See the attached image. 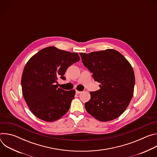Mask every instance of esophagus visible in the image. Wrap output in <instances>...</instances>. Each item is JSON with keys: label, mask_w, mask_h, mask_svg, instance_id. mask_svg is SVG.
<instances>
[{"label": "esophagus", "mask_w": 157, "mask_h": 157, "mask_svg": "<svg viewBox=\"0 0 157 157\" xmlns=\"http://www.w3.org/2000/svg\"><path fill=\"white\" fill-rule=\"evenodd\" d=\"M81 92V91H78V90H76V93L77 94H80Z\"/></svg>", "instance_id": "1"}]
</instances>
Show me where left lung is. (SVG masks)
<instances>
[{
  "label": "left lung",
  "instance_id": "8db88e82",
  "mask_svg": "<svg viewBox=\"0 0 157 157\" xmlns=\"http://www.w3.org/2000/svg\"><path fill=\"white\" fill-rule=\"evenodd\" d=\"M79 55L94 81L101 83L99 90L90 92L91 99L84 105L86 111L102 122L117 118L133 95L136 80L131 64L113 49Z\"/></svg>",
  "mask_w": 157,
  "mask_h": 157
}]
</instances>
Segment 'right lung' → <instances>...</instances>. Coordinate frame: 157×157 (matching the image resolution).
<instances>
[{
	"mask_svg": "<svg viewBox=\"0 0 157 157\" xmlns=\"http://www.w3.org/2000/svg\"><path fill=\"white\" fill-rule=\"evenodd\" d=\"M79 59L77 53L49 47L28 61L21 76L22 94L36 117L53 122L68 111L75 90H63L58 87L57 80L58 78L65 79L64 75L68 67Z\"/></svg>",
	"mask_w": 157,
	"mask_h": 157,
	"instance_id": "1",
	"label": "right lung"
}]
</instances>
